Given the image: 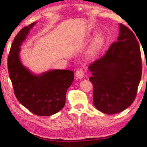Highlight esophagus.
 Returning a JSON list of instances; mask_svg holds the SVG:
<instances>
[{
    "label": "esophagus",
    "mask_w": 147,
    "mask_h": 147,
    "mask_svg": "<svg viewBox=\"0 0 147 147\" xmlns=\"http://www.w3.org/2000/svg\"><path fill=\"white\" fill-rule=\"evenodd\" d=\"M84 73H85V71L83 69H78V70L76 71V76L77 78H82L84 76Z\"/></svg>",
    "instance_id": "esophagus-1"
}]
</instances>
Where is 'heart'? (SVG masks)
Masks as SVG:
<instances>
[{"instance_id":"obj_1","label":"heart","mask_w":147,"mask_h":147,"mask_svg":"<svg viewBox=\"0 0 147 147\" xmlns=\"http://www.w3.org/2000/svg\"><path fill=\"white\" fill-rule=\"evenodd\" d=\"M104 43V38L102 34L99 33L96 35L95 39H94L93 45L91 47V51L93 53H96L100 49Z\"/></svg>"}]
</instances>
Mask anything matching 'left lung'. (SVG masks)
Segmentation results:
<instances>
[{"label": "left lung", "mask_w": 147, "mask_h": 147, "mask_svg": "<svg viewBox=\"0 0 147 147\" xmlns=\"http://www.w3.org/2000/svg\"><path fill=\"white\" fill-rule=\"evenodd\" d=\"M119 27L117 41L89 65L94 105L109 115L120 113L133 103L142 74L140 47L135 35L124 24Z\"/></svg>", "instance_id": "left-lung-1"}]
</instances>
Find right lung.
<instances>
[{"instance_id":"right-lung-1","label":"right lung","mask_w":147,"mask_h":147,"mask_svg":"<svg viewBox=\"0 0 147 147\" xmlns=\"http://www.w3.org/2000/svg\"><path fill=\"white\" fill-rule=\"evenodd\" d=\"M35 24L24 27L15 37L8 57V73L19 102L37 115L49 116L64 107L66 92L74 80V73L56 69L35 75L23 66L19 59V47Z\"/></svg>"}]
</instances>
